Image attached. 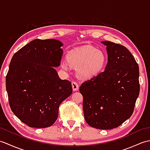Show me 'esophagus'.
Instances as JSON below:
<instances>
[{
    "label": "esophagus",
    "mask_w": 150,
    "mask_h": 150,
    "mask_svg": "<svg viewBox=\"0 0 150 150\" xmlns=\"http://www.w3.org/2000/svg\"><path fill=\"white\" fill-rule=\"evenodd\" d=\"M71 86H72V88H73V90L74 91H77V90L79 89V85L78 83L75 82H71Z\"/></svg>",
    "instance_id": "esophagus-1"
}]
</instances>
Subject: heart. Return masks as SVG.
Listing matches in <instances>:
<instances>
[{"label": "heart", "instance_id": "1", "mask_svg": "<svg viewBox=\"0 0 150 150\" xmlns=\"http://www.w3.org/2000/svg\"><path fill=\"white\" fill-rule=\"evenodd\" d=\"M67 61H62L61 67L65 71L69 69V64L76 68L77 75L83 79L95 76L103 68L105 57L102 52L91 46H86L70 51Z\"/></svg>", "mask_w": 150, "mask_h": 150}]
</instances>
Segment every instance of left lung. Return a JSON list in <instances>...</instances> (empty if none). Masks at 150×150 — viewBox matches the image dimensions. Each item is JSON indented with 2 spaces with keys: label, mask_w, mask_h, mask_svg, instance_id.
I'll use <instances>...</instances> for the list:
<instances>
[{
  "label": "left lung",
  "mask_w": 150,
  "mask_h": 150,
  "mask_svg": "<svg viewBox=\"0 0 150 150\" xmlns=\"http://www.w3.org/2000/svg\"><path fill=\"white\" fill-rule=\"evenodd\" d=\"M108 62L105 69L83 82L79 88L83 96L85 120L102 130L118 127L132 116L140 91L139 66L123 45L103 41Z\"/></svg>",
  "instance_id": "obj_1"
}]
</instances>
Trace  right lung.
<instances>
[{
  "label": "right lung",
  "instance_id": "1",
  "mask_svg": "<svg viewBox=\"0 0 150 150\" xmlns=\"http://www.w3.org/2000/svg\"><path fill=\"white\" fill-rule=\"evenodd\" d=\"M62 45L56 40H34L10 62L6 78L9 106L30 127L52 126L60 104L72 93L71 82L59 79L54 68L60 65Z\"/></svg>",
  "mask_w": 150,
  "mask_h": 150
}]
</instances>
